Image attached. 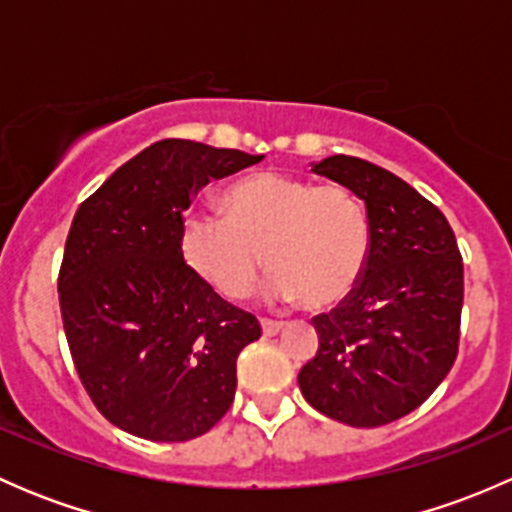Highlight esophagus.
<instances>
[{
  "mask_svg": "<svg viewBox=\"0 0 512 512\" xmlns=\"http://www.w3.org/2000/svg\"><path fill=\"white\" fill-rule=\"evenodd\" d=\"M262 334L265 337H275V334H280L282 329H285V324L282 322H272V319H262Z\"/></svg>",
  "mask_w": 512,
  "mask_h": 512,
  "instance_id": "1",
  "label": "esophagus"
}]
</instances>
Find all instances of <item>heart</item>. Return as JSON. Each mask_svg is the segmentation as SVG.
Wrapping results in <instances>:
<instances>
[{
    "instance_id": "obj_1",
    "label": "heart",
    "mask_w": 512,
    "mask_h": 512,
    "mask_svg": "<svg viewBox=\"0 0 512 512\" xmlns=\"http://www.w3.org/2000/svg\"><path fill=\"white\" fill-rule=\"evenodd\" d=\"M220 210L223 218L185 215L178 252L188 270L227 299L252 292L262 255L272 267L267 299H302L307 309L334 307L364 275L369 223L347 185L262 170L227 185Z\"/></svg>"
}]
</instances>
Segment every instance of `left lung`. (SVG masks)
I'll use <instances>...</instances> for the list:
<instances>
[{
  "mask_svg": "<svg viewBox=\"0 0 512 512\" xmlns=\"http://www.w3.org/2000/svg\"><path fill=\"white\" fill-rule=\"evenodd\" d=\"M366 205L369 257L354 292L314 317L319 349L302 396L339 423L376 428L418 409L458 354L463 260L441 210L409 183L354 156L312 163Z\"/></svg>",
  "mask_w": 512,
  "mask_h": 512,
  "instance_id": "obj_1",
  "label": "left lung"
}]
</instances>
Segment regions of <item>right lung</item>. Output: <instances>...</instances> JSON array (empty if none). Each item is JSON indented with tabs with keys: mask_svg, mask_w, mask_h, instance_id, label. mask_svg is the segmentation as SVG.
I'll use <instances>...</instances> for the list:
<instances>
[{
	"mask_svg": "<svg viewBox=\"0 0 512 512\" xmlns=\"http://www.w3.org/2000/svg\"><path fill=\"white\" fill-rule=\"evenodd\" d=\"M260 160L165 138L76 210L59 272L61 319L81 384L121 431L190 441L230 409L237 356L260 339V322L188 270L178 235L203 185Z\"/></svg>",
	"mask_w": 512,
	"mask_h": 512,
	"instance_id": "add662e5",
	"label": "right lung"
}]
</instances>
